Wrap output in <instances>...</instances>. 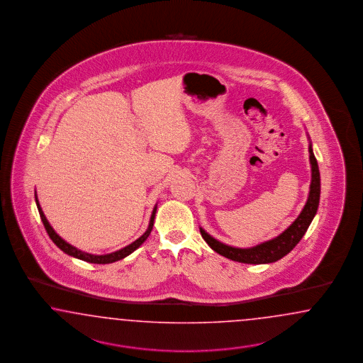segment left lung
Segmentation results:
<instances>
[{
    "label": "left lung",
    "mask_w": 363,
    "mask_h": 363,
    "mask_svg": "<svg viewBox=\"0 0 363 363\" xmlns=\"http://www.w3.org/2000/svg\"><path fill=\"white\" fill-rule=\"evenodd\" d=\"M308 153H310V165H311V184H310V191H308V201L305 208L298 216L297 220H294L282 234L275 237L270 241L259 243L249 249H240L233 247L229 245H225L222 242L217 241L210 234L199 228L202 238L206 241L210 247L231 261L241 262V264H272L286 254L290 253L298 242L302 240L305 233L308 229L314 216L317 214L319 205V196H320V177H319L318 162L314 157L311 143L308 145Z\"/></svg>",
    "instance_id": "left-lung-1"
}]
</instances>
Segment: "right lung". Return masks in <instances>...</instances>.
<instances>
[{"instance_id":"obj_1","label":"right lung","mask_w":363,"mask_h":363,"mask_svg":"<svg viewBox=\"0 0 363 363\" xmlns=\"http://www.w3.org/2000/svg\"><path fill=\"white\" fill-rule=\"evenodd\" d=\"M35 203H37V208H38V213H40V217H41V220H43V223H44L45 229L48 231V234H49V237H50V240L55 242V245L64 252V253L69 254V255H72V257H76L78 259H82V261H85V262H89V264H111V262H116V261H120L122 258H125V257H128L129 254H132L135 249H138L141 245H143V242L146 241V238L149 237V234H150V231L153 229L154 225V217H155V211H157V205L154 206L153 213H152V217H150V222H149V228H147V230L143 233V235L138 238V240H135V241L130 243V245H128L126 247H123L121 250H118V252H114V253L105 254V255H94V254H89L85 253V252H81V250H78L77 247H74V246H72V245H69L67 242L64 241L55 230H53V228L50 226V223L48 222L46 220V217H45L44 211L41 209V206H40V203H38V199H37V194H35Z\"/></svg>"}]
</instances>
